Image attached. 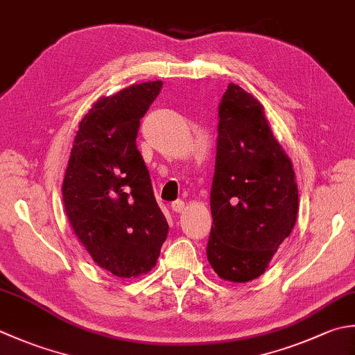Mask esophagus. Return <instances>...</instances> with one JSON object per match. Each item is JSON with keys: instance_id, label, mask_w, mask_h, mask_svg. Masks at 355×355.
Returning <instances> with one entry per match:
<instances>
[{"instance_id": "esophagus-1", "label": "esophagus", "mask_w": 355, "mask_h": 355, "mask_svg": "<svg viewBox=\"0 0 355 355\" xmlns=\"http://www.w3.org/2000/svg\"><path fill=\"white\" fill-rule=\"evenodd\" d=\"M171 207H172V211L173 212H183V209H184V201L183 200H175L173 201V203L171 205Z\"/></svg>"}]
</instances>
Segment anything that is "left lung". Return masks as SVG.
Wrapping results in <instances>:
<instances>
[{"label":"left lung","mask_w":355,"mask_h":355,"mask_svg":"<svg viewBox=\"0 0 355 355\" xmlns=\"http://www.w3.org/2000/svg\"><path fill=\"white\" fill-rule=\"evenodd\" d=\"M217 130L206 254L221 279L246 283L265 272L293 231L295 173L260 101L232 83L218 104Z\"/></svg>","instance_id":"obj_1"}]
</instances>
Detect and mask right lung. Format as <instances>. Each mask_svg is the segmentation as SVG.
<instances>
[{"label":"right lung","instance_id":"obj_1","mask_svg":"<svg viewBox=\"0 0 355 355\" xmlns=\"http://www.w3.org/2000/svg\"><path fill=\"white\" fill-rule=\"evenodd\" d=\"M162 87L141 83L96 101L80 123L62 182L76 237L96 265L121 279L149 272L169 231L137 149L140 120Z\"/></svg>","mask_w":355,"mask_h":355}]
</instances>
